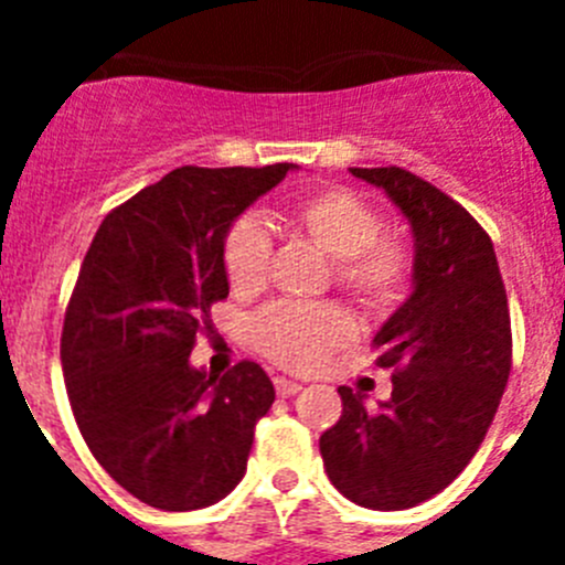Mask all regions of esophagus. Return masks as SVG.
<instances>
[{
	"mask_svg": "<svg viewBox=\"0 0 565 565\" xmlns=\"http://www.w3.org/2000/svg\"><path fill=\"white\" fill-rule=\"evenodd\" d=\"M274 391H277L279 398H291L302 391V384L291 382V379H286V376H277L274 379Z\"/></svg>",
	"mask_w": 565,
	"mask_h": 565,
	"instance_id": "1",
	"label": "esophagus"
}]
</instances>
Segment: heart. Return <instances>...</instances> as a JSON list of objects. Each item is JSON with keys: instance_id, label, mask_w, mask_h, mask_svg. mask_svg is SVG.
I'll return each mask as SVG.
<instances>
[{"instance_id": "b5f03b06", "label": "heart", "mask_w": 565, "mask_h": 565, "mask_svg": "<svg viewBox=\"0 0 565 565\" xmlns=\"http://www.w3.org/2000/svg\"><path fill=\"white\" fill-rule=\"evenodd\" d=\"M299 234L333 257V279L364 311L396 308L411 288L413 254L402 239L382 234V214L348 189H319L288 212ZM223 271L237 297L266 288L271 237L259 217H239L223 237ZM252 339L288 371H313L353 339L351 317L331 302H274L252 322Z\"/></svg>"}]
</instances>
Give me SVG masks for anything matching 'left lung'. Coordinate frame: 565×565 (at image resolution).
Returning <instances> with one entry per match:
<instances>
[{
	"instance_id": "left-lung-1",
	"label": "left lung",
	"mask_w": 565,
	"mask_h": 565,
	"mask_svg": "<svg viewBox=\"0 0 565 565\" xmlns=\"http://www.w3.org/2000/svg\"><path fill=\"white\" fill-rule=\"evenodd\" d=\"M351 172L411 221L416 288L373 337L391 398L367 411L339 387L342 416L319 452L348 501L396 512L450 487L478 452L512 371V322L492 239L461 203L402 167Z\"/></svg>"
}]
</instances>
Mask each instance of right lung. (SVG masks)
<instances>
[{"mask_svg": "<svg viewBox=\"0 0 565 565\" xmlns=\"http://www.w3.org/2000/svg\"><path fill=\"white\" fill-rule=\"evenodd\" d=\"M288 169H172L115 206L84 254L62 328L64 387L89 452L149 507H212L246 472L271 379L248 359L209 376L189 353L228 297V226Z\"/></svg>", "mask_w": 565, "mask_h": 565, "instance_id": "add662e5", "label": "right lung"}]
</instances>
